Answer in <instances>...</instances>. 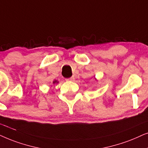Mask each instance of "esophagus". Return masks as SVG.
I'll return each mask as SVG.
<instances>
[{"label": "esophagus", "mask_w": 148, "mask_h": 148, "mask_svg": "<svg viewBox=\"0 0 148 148\" xmlns=\"http://www.w3.org/2000/svg\"><path fill=\"white\" fill-rule=\"evenodd\" d=\"M66 80H68V81H72V80H74V76H72V77H70V78H66Z\"/></svg>", "instance_id": "34e87169"}]
</instances>
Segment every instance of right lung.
<instances>
[{"label": "right lung", "mask_w": 148, "mask_h": 148, "mask_svg": "<svg viewBox=\"0 0 148 148\" xmlns=\"http://www.w3.org/2000/svg\"><path fill=\"white\" fill-rule=\"evenodd\" d=\"M58 81H57V80H55V81H53V83L55 84V83H58Z\"/></svg>", "instance_id": "obj_1"}]
</instances>
